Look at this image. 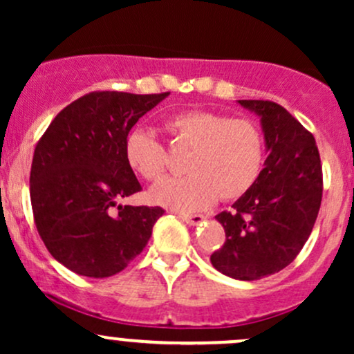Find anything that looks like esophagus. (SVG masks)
<instances>
[{
  "mask_svg": "<svg viewBox=\"0 0 354 354\" xmlns=\"http://www.w3.org/2000/svg\"><path fill=\"white\" fill-rule=\"evenodd\" d=\"M180 218H181L185 223H188L189 226H198V225H201V223L206 219L205 216H203V214H181Z\"/></svg>",
  "mask_w": 354,
  "mask_h": 354,
  "instance_id": "obj_1",
  "label": "esophagus"
}]
</instances>
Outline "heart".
I'll return each instance as SVG.
<instances>
[{
	"mask_svg": "<svg viewBox=\"0 0 354 354\" xmlns=\"http://www.w3.org/2000/svg\"><path fill=\"white\" fill-rule=\"evenodd\" d=\"M168 129L183 146L191 148L183 178H165L149 189V200L178 211L208 208L219 196L233 201L248 193L263 166V138L258 126L246 118L189 109L174 115ZM129 168L154 181L165 173L163 145L145 128L129 133L124 143Z\"/></svg>",
	"mask_w": 354,
	"mask_h": 354,
	"instance_id": "b5f03b06",
	"label": "heart"
}]
</instances>
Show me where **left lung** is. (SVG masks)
Segmentation results:
<instances>
[{"label": "left lung", "mask_w": 354, "mask_h": 354, "mask_svg": "<svg viewBox=\"0 0 354 354\" xmlns=\"http://www.w3.org/2000/svg\"><path fill=\"white\" fill-rule=\"evenodd\" d=\"M238 103L259 118L268 158L253 188L214 216L226 241L211 254V265L230 278L254 281L286 268L308 241L323 173L315 138L286 109L263 100Z\"/></svg>", "instance_id": "left-lung-1"}]
</instances>
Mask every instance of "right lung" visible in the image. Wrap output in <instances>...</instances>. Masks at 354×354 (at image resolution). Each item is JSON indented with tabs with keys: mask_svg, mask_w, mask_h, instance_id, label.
I'll use <instances>...</instances> for the list:
<instances>
[{
	"mask_svg": "<svg viewBox=\"0 0 354 354\" xmlns=\"http://www.w3.org/2000/svg\"><path fill=\"white\" fill-rule=\"evenodd\" d=\"M168 95L89 93L61 109L36 145L30 174L36 228L73 273H120L165 213L120 201L141 189L124 154L129 129Z\"/></svg>",
	"mask_w": 354,
	"mask_h": 354,
	"instance_id": "right-lung-1",
	"label": "right lung"
}]
</instances>
